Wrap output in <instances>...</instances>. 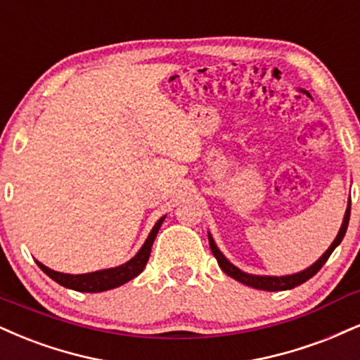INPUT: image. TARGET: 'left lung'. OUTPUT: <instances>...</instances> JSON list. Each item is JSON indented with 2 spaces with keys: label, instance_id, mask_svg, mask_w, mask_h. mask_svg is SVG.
<instances>
[{
  "label": "left lung",
  "instance_id": "left-lung-1",
  "mask_svg": "<svg viewBox=\"0 0 360 360\" xmlns=\"http://www.w3.org/2000/svg\"><path fill=\"white\" fill-rule=\"evenodd\" d=\"M349 218H350V199H349L347 210H345L344 221H342V226L339 229V233H337L335 240L332 241V245L328 246V250L326 251V253H323L322 257H320L317 262L314 263V265L307 268V270L298 271V274H293V275H285V276H266V275L245 274V271H241L240 268L228 262L226 257H224L221 251L218 250V246H216L213 236H211L210 233H207V240H210V246H211V251H213L214 258L218 259L219 268H221V270L228 276H231V278L241 281L243 285H248V287H251V288L266 290V292H281V290L295 288V287H298V285L305 283L307 280L311 278V276L317 274L320 268L326 265V262L328 259V257L332 255V251L340 245L342 240H344L345 231H347V226H349Z\"/></svg>",
  "mask_w": 360,
  "mask_h": 360
}]
</instances>
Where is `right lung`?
<instances>
[{
	"label": "right lung",
	"mask_w": 360,
	"mask_h": 360,
	"mask_svg": "<svg viewBox=\"0 0 360 360\" xmlns=\"http://www.w3.org/2000/svg\"><path fill=\"white\" fill-rule=\"evenodd\" d=\"M164 219H166V216H162L161 219H158V223L154 224L153 229H150L149 236H147V240L144 241V245H142V248L136 253V257H132L127 263H124V265L120 266L92 271V274L70 275V274H60V271L50 270L49 266H45L40 262H37V265L40 266L51 280H55L56 283H60L65 288L77 290V292L98 293V292H105V290H110V288H117L120 287V285L127 283L129 280L136 278V276L144 270L147 259L150 257V248H153V243L155 236H158V231L159 228H161Z\"/></svg>",
	"instance_id": "add662e5"
}]
</instances>
